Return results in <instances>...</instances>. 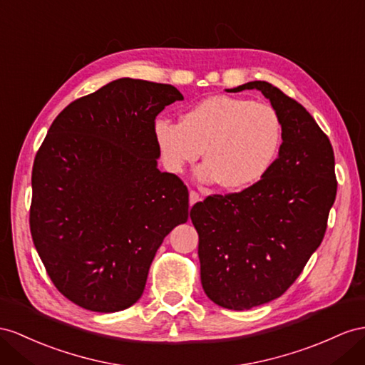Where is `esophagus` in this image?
I'll return each mask as SVG.
<instances>
[{
	"instance_id": "34e87169",
	"label": "esophagus",
	"mask_w": 365,
	"mask_h": 365,
	"mask_svg": "<svg viewBox=\"0 0 365 365\" xmlns=\"http://www.w3.org/2000/svg\"><path fill=\"white\" fill-rule=\"evenodd\" d=\"M200 200V195L195 191H190V205L192 207L194 203H197Z\"/></svg>"
}]
</instances>
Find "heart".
<instances>
[{
	"instance_id": "heart-1",
	"label": "heart",
	"mask_w": 365,
	"mask_h": 365,
	"mask_svg": "<svg viewBox=\"0 0 365 365\" xmlns=\"http://www.w3.org/2000/svg\"><path fill=\"white\" fill-rule=\"evenodd\" d=\"M154 137L165 168L173 174L197 160L200 183L244 190L257 183L273 165L282 140L276 110L250 98L212 96L186 110L180 123L160 118Z\"/></svg>"
}]
</instances>
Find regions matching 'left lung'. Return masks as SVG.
I'll list each match as a JSON object with an SVG mask.
<instances>
[{
	"mask_svg": "<svg viewBox=\"0 0 365 365\" xmlns=\"http://www.w3.org/2000/svg\"><path fill=\"white\" fill-rule=\"evenodd\" d=\"M256 89L282 126V145L267 174L250 188L210 195L191 208L199 235L200 280L214 304L250 310L284 294L321 245L336 199L329 137L302 105L267 81Z\"/></svg>",
	"mask_w": 365,
	"mask_h": 365,
	"instance_id": "1",
	"label": "left lung"
}]
</instances>
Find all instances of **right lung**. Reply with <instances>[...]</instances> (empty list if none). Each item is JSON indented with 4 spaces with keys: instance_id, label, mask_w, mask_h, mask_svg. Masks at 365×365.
<instances>
[{
    "instance_id": "1",
    "label": "right lung",
    "mask_w": 365,
    "mask_h": 365,
    "mask_svg": "<svg viewBox=\"0 0 365 365\" xmlns=\"http://www.w3.org/2000/svg\"><path fill=\"white\" fill-rule=\"evenodd\" d=\"M183 100L171 85L118 78L53 120L32 170L31 232L53 285L86 310L143 294L149 267L188 220V190L157 168L155 117Z\"/></svg>"
}]
</instances>
